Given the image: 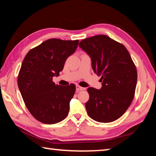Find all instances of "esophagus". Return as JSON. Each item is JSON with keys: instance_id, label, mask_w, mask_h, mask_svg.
Wrapping results in <instances>:
<instances>
[{"instance_id": "1", "label": "esophagus", "mask_w": 156, "mask_h": 156, "mask_svg": "<svg viewBox=\"0 0 156 156\" xmlns=\"http://www.w3.org/2000/svg\"><path fill=\"white\" fill-rule=\"evenodd\" d=\"M84 89H85V88L79 86V85H76V91H82V90H84Z\"/></svg>"}]
</instances>
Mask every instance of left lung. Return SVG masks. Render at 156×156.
I'll use <instances>...</instances> for the list:
<instances>
[{"mask_svg":"<svg viewBox=\"0 0 156 156\" xmlns=\"http://www.w3.org/2000/svg\"><path fill=\"white\" fill-rule=\"evenodd\" d=\"M79 47L90 56L94 73L101 76V89H87V112L97 122L115 121L133 99L138 78L136 65L126 47L106 35L84 39Z\"/></svg>","mask_w":156,"mask_h":156,"instance_id":"obj_1","label":"left lung"}]
</instances>
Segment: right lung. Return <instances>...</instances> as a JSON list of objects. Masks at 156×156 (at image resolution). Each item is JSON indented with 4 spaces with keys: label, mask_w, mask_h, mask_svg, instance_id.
<instances>
[{
    "label": "right lung",
    "mask_w": 156,
    "mask_h": 156,
    "mask_svg": "<svg viewBox=\"0 0 156 156\" xmlns=\"http://www.w3.org/2000/svg\"><path fill=\"white\" fill-rule=\"evenodd\" d=\"M78 40L51 38L26 55L18 76V86L29 112L39 122L52 125L67 117L76 85L56 84L67 58L77 49Z\"/></svg>",
    "instance_id": "right-lung-1"
}]
</instances>
